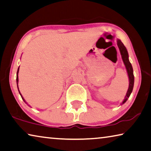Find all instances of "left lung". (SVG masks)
<instances>
[{
    "mask_svg": "<svg viewBox=\"0 0 151 151\" xmlns=\"http://www.w3.org/2000/svg\"><path fill=\"white\" fill-rule=\"evenodd\" d=\"M117 44H118V46L119 47V51H120V54L122 55V58L123 62L126 66V70H127L128 77H129V82H130V83H129L128 90L125 97V99H124L122 102V104H124V103L127 101L128 98L130 97L131 93L132 91L133 87H134V74H133L132 66V64L130 63V61H129V59H128V54L127 50H126V47L124 46L123 43L120 40H118V41H117Z\"/></svg>",
    "mask_w": 151,
    "mask_h": 151,
    "instance_id": "obj_1",
    "label": "left lung"
}]
</instances>
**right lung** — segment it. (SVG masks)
<instances>
[{"mask_svg": "<svg viewBox=\"0 0 151 151\" xmlns=\"http://www.w3.org/2000/svg\"><path fill=\"white\" fill-rule=\"evenodd\" d=\"M19 68H18V70H17V88H18V89H19V87H18V73H19ZM19 93H20V92H19ZM20 95H21V93H20ZM21 97H22V96H21ZM22 99H23V101L25 102V99H24L23 97H22Z\"/></svg>", "mask_w": 151, "mask_h": 151, "instance_id": "obj_1", "label": "right lung"}]
</instances>
